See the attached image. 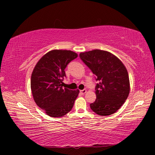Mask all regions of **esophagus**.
Wrapping results in <instances>:
<instances>
[{"mask_svg": "<svg viewBox=\"0 0 155 155\" xmlns=\"http://www.w3.org/2000/svg\"><path fill=\"white\" fill-rule=\"evenodd\" d=\"M80 92H81V94H85L86 92H87V90H81V91H80Z\"/></svg>", "mask_w": 155, "mask_h": 155, "instance_id": "esophagus-1", "label": "esophagus"}]
</instances>
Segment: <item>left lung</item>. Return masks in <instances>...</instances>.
Wrapping results in <instances>:
<instances>
[{
	"label": "left lung",
	"instance_id": "8db88e82",
	"mask_svg": "<svg viewBox=\"0 0 155 155\" xmlns=\"http://www.w3.org/2000/svg\"><path fill=\"white\" fill-rule=\"evenodd\" d=\"M80 58L96 76V99L90 108L99 115L116 112L127 99L129 77L123 63L111 52L102 50L81 52Z\"/></svg>",
	"mask_w": 155,
	"mask_h": 155
}]
</instances>
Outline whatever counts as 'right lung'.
I'll return each mask as SVG.
<instances>
[{"label":"right lung","mask_w":155,"mask_h":155,"mask_svg":"<svg viewBox=\"0 0 155 155\" xmlns=\"http://www.w3.org/2000/svg\"><path fill=\"white\" fill-rule=\"evenodd\" d=\"M78 57L67 50H52L37 63L31 78L34 101L39 107L52 117H59L71 111L79 90L64 87L65 69Z\"/></svg>","instance_id":"right-lung-1"}]
</instances>
